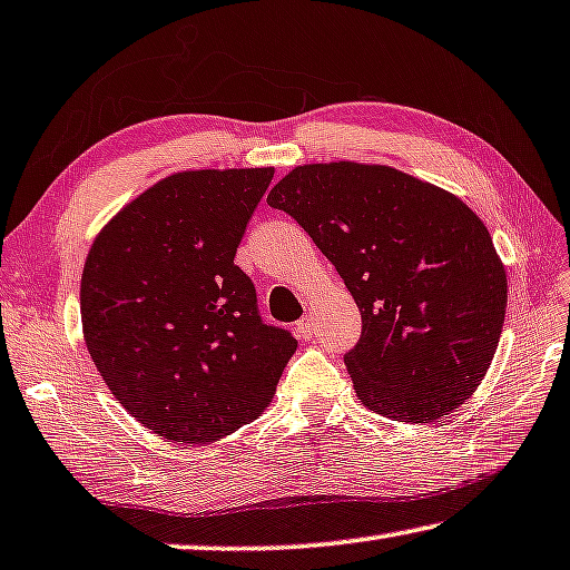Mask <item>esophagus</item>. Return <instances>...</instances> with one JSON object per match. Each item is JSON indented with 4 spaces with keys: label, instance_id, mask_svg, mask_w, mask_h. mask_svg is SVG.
I'll use <instances>...</instances> for the list:
<instances>
[{
    "label": "esophagus",
    "instance_id": "1",
    "mask_svg": "<svg viewBox=\"0 0 570 570\" xmlns=\"http://www.w3.org/2000/svg\"><path fill=\"white\" fill-rule=\"evenodd\" d=\"M313 328H315V323H313L311 315H303V318L295 323L297 336H303V338H311L313 336Z\"/></svg>",
    "mask_w": 570,
    "mask_h": 570
}]
</instances>
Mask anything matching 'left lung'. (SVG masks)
<instances>
[{
	"label": "left lung",
	"mask_w": 570,
	"mask_h": 570,
	"mask_svg": "<svg viewBox=\"0 0 570 570\" xmlns=\"http://www.w3.org/2000/svg\"><path fill=\"white\" fill-rule=\"evenodd\" d=\"M267 204L293 216L354 295L344 354L356 397L400 423L461 407L492 364L507 275L481 218L449 190L387 165H301Z\"/></svg>",
	"instance_id": "1"
}]
</instances>
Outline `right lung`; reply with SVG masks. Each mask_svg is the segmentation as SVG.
I'll return each instance as SVG.
<instances>
[{"label": "right lung", "mask_w": 570, "mask_h": 570, "mask_svg": "<svg viewBox=\"0 0 570 570\" xmlns=\"http://www.w3.org/2000/svg\"><path fill=\"white\" fill-rule=\"evenodd\" d=\"M273 168L186 170L104 226L81 277L83 338L132 417L173 443H212L273 402L297 341L267 326L236 247Z\"/></svg>", "instance_id": "obj_1"}]
</instances>
